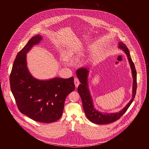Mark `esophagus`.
<instances>
[{
  "mask_svg": "<svg viewBox=\"0 0 149 149\" xmlns=\"http://www.w3.org/2000/svg\"><path fill=\"white\" fill-rule=\"evenodd\" d=\"M74 84H75V85L76 87H77L79 85L80 81H79L78 79H77V78H75L74 79Z\"/></svg>",
  "mask_w": 149,
  "mask_h": 149,
  "instance_id": "1",
  "label": "esophagus"
}]
</instances>
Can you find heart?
I'll use <instances>...</instances> for the list:
<instances>
[{"label":"heart","mask_w":149,"mask_h":149,"mask_svg":"<svg viewBox=\"0 0 149 149\" xmlns=\"http://www.w3.org/2000/svg\"><path fill=\"white\" fill-rule=\"evenodd\" d=\"M75 52V49L73 48H70L67 49L64 52V56L67 58H70L72 57L74 54V52Z\"/></svg>","instance_id":"obj_1"}]
</instances>
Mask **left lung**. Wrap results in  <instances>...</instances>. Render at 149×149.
Segmentation results:
<instances>
[{"label": "left lung", "mask_w": 149, "mask_h": 149, "mask_svg": "<svg viewBox=\"0 0 149 149\" xmlns=\"http://www.w3.org/2000/svg\"><path fill=\"white\" fill-rule=\"evenodd\" d=\"M118 47L123 50L127 56V58L128 59L129 63L131 66L133 80L132 99L130 101V102L119 112L109 113H102L96 110V109L95 108L92 98L91 97L90 91L89 90L88 85V76L90 72V68L88 67H83L77 69L76 72L77 77H78L80 82H81V84H80L77 87V91L81 97L84 112L85 113L87 118L91 122H93L95 124H108L116 121L126 113L127 110L130 107L135 97L137 86L136 72L135 70V65L132 60L130 51L126 45L122 42H119Z\"/></svg>", "instance_id": "1"}]
</instances>
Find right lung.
<instances>
[{"instance_id": "1", "label": "right lung", "mask_w": 149, "mask_h": 149, "mask_svg": "<svg viewBox=\"0 0 149 149\" xmlns=\"http://www.w3.org/2000/svg\"><path fill=\"white\" fill-rule=\"evenodd\" d=\"M40 35L32 37L17 54L10 75L11 92L20 112L37 122L52 123L62 115L67 96L75 90L74 77L40 80L27 68V53L39 43Z\"/></svg>"}]
</instances>
